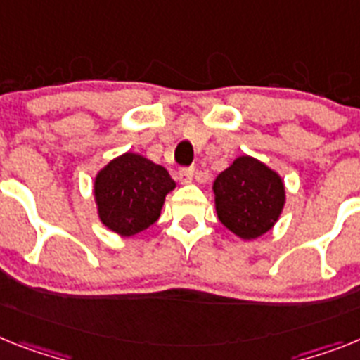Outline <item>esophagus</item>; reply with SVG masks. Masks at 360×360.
Listing matches in <instances>:
<instances>
[{
    "instance_id": "obj_1",
    "label": "esophagus",
    "mask_w": 360,
    "mask_h": 360,
    "mask_svg": "<svg viewBox=\"0 0 360 360\" xmlns=\"http://www.w3.org/2000/svg\"><path fill=\"white\" fill-rule=\"evenodd\" d=\"M192 177H194V168H181L179 172V179L181 183H190L192 181Z\"/></svg>"
}]
</instances>
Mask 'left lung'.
I'll return each mask as SVG.
<instances>
[{
    "mask_svg": "<svg viewBox=\"0 0 360 360\" xmlns=\"http://www.w3.org/2000/svg\"><path fill=\"white\" fill-rule=\"evenodd\" d=\"M219 221L241 240H256L278 221L285 205L282 177L255 157L241 155L214 181Z\"/></svg>",
    "mask_w": 360,
    "mask_h": 360,
    "instance_id": "8db88e82",
    "label": "left lung"
}]
</instances>
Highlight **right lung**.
Masks as SVG:
<instances>
[{
  "label": "right lung",
  "instance_id": "add662e5",
  "mask_svg": "<svg viewBox=\"0 0 360 360\" xmlns=\"http://www.w3.org/2000/svg\"><path fill=\"white\" fill-rule=\"evenodd\" d=\"M175 181L161 165L139 153H122L95 177L98 217L110 231L129 238L146 231L159 219L165 198Z\"/></svg>",
  "mask_w": 360,
  "mask_h": 360
}]
</instances>
